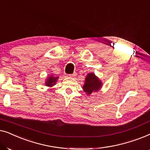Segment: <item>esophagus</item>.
Instances as JSON below:
<instances>
[{
	"instance_id": "1",
	"label": "esophagus",
	"mask_w": 150,
	"mask_h": 150,
	"mask_svg": "<svg viewBox=\"0 0 150 150\" xmlns=\"http://www.w3.org/2000/svg\"><path fill=\"white\" fill-rule=\"evenodd\" d=\"M75 76H76V74H69V77H71V78H72V77H74Z\"/></svg>"
}]
</instances>
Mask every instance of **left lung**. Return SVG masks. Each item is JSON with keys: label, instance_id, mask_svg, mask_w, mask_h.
Listing matches in <instances>:
<instances>
[{"label": "left lung", "instance_id": "8db88e82", "mask_svg": "<svg viewBox=\"0 0 150 150\" xmlns=\"http://www.w3.org/2000/svg\"><path fill=\"white\" fill-rule=\"evenodd\" d=\"M102 82L94 73H88L85 77L83 89L88 96L99 91L102 87Z\"/></svg>", "mask_w": 150, "mask_h": 150}]
</instances>
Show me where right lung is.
<instances>
[{
	"instance_id": "add662e5",
	"label": "right lung",
	"mask_w": 150,
	"mask_h": 150,
	"mask_svg": "<svg viewBox=\"0 0 150 150\" xmlns=\"http://www.w3.org/2000/svg\"><path fill=\"white\" fill-rule=\"evenodd\" d=\"M59 76H54L53 74L48 75L47 76L46 81H45V85L47 87H52L56 85L57 81H58Z\"/></svg>"
}]
</instances>
